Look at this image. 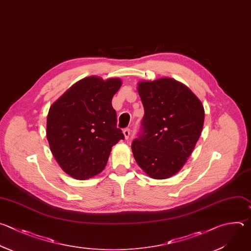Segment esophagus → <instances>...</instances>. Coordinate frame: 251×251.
I'll use <instances>...</instances> for the list:
<instances>
[{
    "mask_svg": "<svg viewBox=\"0 0 251 251\" xmlns=\"http://www.w3.org/2000/svg\"><path fill=\"white\" fill-rule=\"evenodd\" d=\"M123 134H124L126 140L129 139V136H130V129H129V128H125V129L123 130Z\"/></svg>",
    "mask_w": 251,
    "mask_h": 251,
    "instance_id": "1",
    "label": "esophagus"
}]
</instances>
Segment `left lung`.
Masks as SVG:
<instances>
[{"label":"left lung","mask_w":251,"mask_h":251,"mask_svg":"<svg viewBox=\"0 0 251 251\" xmlns=\"http://www.w3.org/2000/svg\"><path fill=\"white\" fill-rule=\"evenodd\" d=\"M145 114L132 151L151 177L175 176L187 160L201 135L204 107L184 85L170 77L138 85Z\"/></svg>","instance_id":"left-lung-1"}]
</instances>
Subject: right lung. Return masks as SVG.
I'll list each match as a JSON object with an SVG mask.
<instances>
[{"mask_svg": "<svg viewBox=\"0 0 251 251\" xmlns=\"http://www.w3.org/2000/svg\"><path fill=\"white\" fill-rule=\"evenodd\" d=\"M120 87L119 78L88 76L50 107L47 140L62 170L72 177L87 179L101 173L111 148L124 140L111 103Z\"/></svg>", "mask_w": 251, "mask_h": 251, "instance_id": "obj_1", "label": "right lung"}]
</instances>
